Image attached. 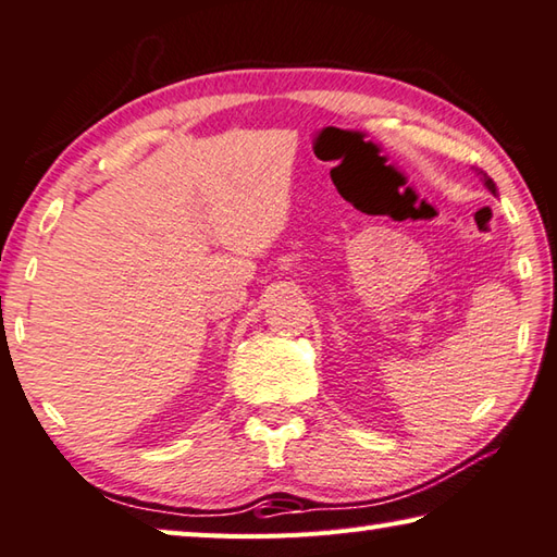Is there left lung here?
Segmentation results:
<instances>
[{"mask_svg":"<svg viewBox=\"0 0 557 557\" xmlns=\"http://www.w3.org/2000/svg\"><path fill=\"white\" fill-rule=\"evenodd\" d=\"M474 172H476V176H482V182H484V186L488 188V191H492V194L496 196V184H494V178H492V176H488L486 172H482V169H474Z\"/></svg>","mask_w":557,"mask_h":557,"instance_id":"8db88e82","label":"left lung"}]
</instances>
